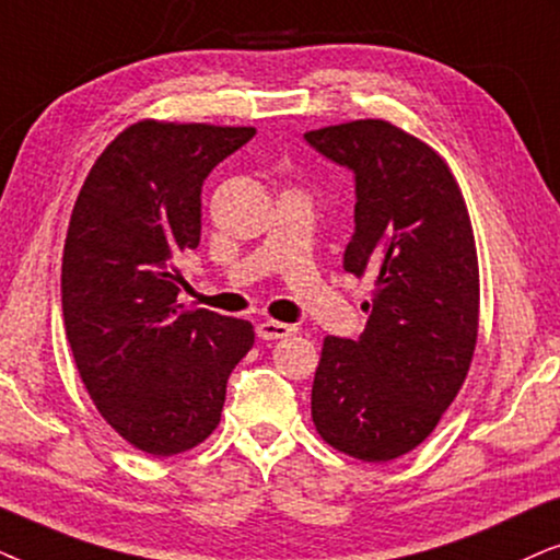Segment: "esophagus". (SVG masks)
Masks as SVG:
<instances>
[{"instance_id":"esophagus-1","label":"esophagus","mask_w":560,"mask_h":560,"mask_svg":"<svg viewBox=\"0 0 560 560\" xmlns=\"http://www.w3.org/2000/svg\"><path fill=\"white\" fill-rule=\"evenodd\" d=\"M258 338L260 340H281V338H289V335L296 332L294 325H287V323H273V319H266V323H260L256 327Z\"/></svg>"}]
</instances>
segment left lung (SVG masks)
<instances>
[{
  "label": "left lung",
  "mask_w": 560,
  "mask_h": 560,
  "mask_svg": "<svg viewBox=\"0 0 560 560\" xmlns=\"http://www.w3.org/2000/svg\"><path fill=\"white\" fill-rule=\"evenodd\" d=\"M353 171L348 273L374 279L366 330L327 335L312 384L325 443L382 464L417 448L456 399L479 332V260L471 220L441 155L386 119L304 132Z\"/></svg>",
  "instance_id": "1"
}]
</instances>
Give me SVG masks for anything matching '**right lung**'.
<instances>
[{"instance_id": "1", "label": "right lung", "mask_w": 560, "mask_h": 560, "mask_svg": "<svg viewBox=\"0 0 560 560\" xmlns=\"http://www.w3.org/2000/svg\"><path fill=\"white\" fill-rule=\"evenodd\" d=\"M256 128L130 125L89 171L63 245L73 361L104 420L138 451L176 456L218 428L253 325L184 310L178 260L202 235V184Z\"/></svg>"}]
</instances>
